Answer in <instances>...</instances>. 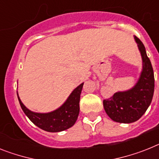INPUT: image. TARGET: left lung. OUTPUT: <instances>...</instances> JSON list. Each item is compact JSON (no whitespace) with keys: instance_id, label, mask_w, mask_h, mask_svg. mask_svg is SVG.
Returning a JSON list of instances; mask_svg holds the SVG:
<instances>
[{"instance_id":"obj_1","label":"left lung","mask_w":159,"mask_h":159,"mask_svg":"<svg viewBox=\"0 0 159 159\" xmlns=\"http://www.w3.org/2000/svg\"><path fill=\"white\" fill-rule=\"evenodd\" d=\"M141 53L142 69L139 78L132 88L117 91L111 98L103 100V107L112 120L130 124L138 120L151 103L154 91V70L144 44L134 35Z\"/></svg>"}]
</instances>
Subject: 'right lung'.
Segmentation results:
<instances>
[{
    "label": "right lung",
    "mask_w": 159,
    "mask_h": 159,
    "mask_svg": "<svg viewBox=\"0 0 159 159\" xmlns=\"http://www.w3.org/2000/svg\"><path fill=\"white\" fill-rule=\"evenodd\" d=\"M84 82L72 91L63 104L50 112L40 113L32 111L28 109L20 99L18 101L22 111L33 124L39 129L50 133H57L71 128L77 120L79 115L80 96Z\"/></svg>",
    "instance_id": "add662e5"
}]
</instances>
